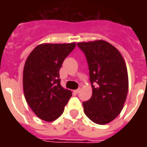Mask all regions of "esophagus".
<instances>
[{
  "label": "esophagus",
  "instance_id": "34e87169",
  "mask_svg": "<svg viewBox=\"0 0 147 147\" xmlns=\"http://www.w3.org/2000/svg\"><path fill=\"white\" fill-rule=\"evenodd\" d=\"M80 91V89H77L74 90V93H75V94H78Z\"/></svg>",
  "mask_w": 147,
  "mask_h": 147
}]
</instances>
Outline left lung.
Listing matches in <instances>:
<instances>
[{
	"label": "left lung",
	"mask_w": 147,
	"mask_h": 147,
	"mask_svg": "<svg viewBox=\"0 0 147 147\" xmlns=\"http://www.w3.org/2000/svg\"><path fill=\"white\" fill-rule=\"evenodd\" d=\"M86 55L92 84L91 98L83 102L86 117L98 124L113 120L123 109L128 90V76L119 50L104 40L79 42Z\"/></svg>",
	"instance_id": "8db88e82"
}]
</instances>
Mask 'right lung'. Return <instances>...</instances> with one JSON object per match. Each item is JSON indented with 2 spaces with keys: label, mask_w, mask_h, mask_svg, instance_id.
Masks as SVG:
<instances>
[{
  "label": "right lung",
  "mask_w": 147,
  "mask_h": 147,
  "mask_svg": "<svg viewBox=\"0 0 147 147\" xmlns=\"http://www.w3.org/2000/svg\"><path fill=\"white\" fill-rule=\"evenodd\" d=\"M76 45V42L40 44L27 58L23 72L24 96L41 120H57L71 97V91L61 85L59 71Z\"/></svg>",
  "instance_id": "obj_1"
}]
</instances>
